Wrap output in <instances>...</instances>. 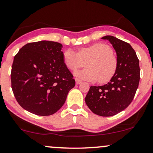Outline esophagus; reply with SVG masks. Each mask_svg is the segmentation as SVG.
<instances>
[{"instance_id":"1","label":"esophagus","mask_w":153,"mask_h":153,"mask_svg":"<svg viewBox=\"0 0 153 153\" xmlns=\"http://www.w3.org/2000/svg\"><path fill=\"white\" fill-rule=\"evenodd\" d=\"M75 81H76V84H80L81 83V81L78 78H75Z\"/></svg>"}]
</instances>
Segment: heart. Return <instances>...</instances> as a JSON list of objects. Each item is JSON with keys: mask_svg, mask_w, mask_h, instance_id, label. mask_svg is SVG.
<instances>
[{"mask_svg": "<svg viewBox=\"0 0 153 153\" xmlns=\"http://www.w3.org/2000/svg\"><path fill=\"white\" fill-rule=\"evenodd\" d=\"M63 62L70 70H76L86 62V69L79 70L74 74L87 81L106 83L115 74L117 69V59L113 54L112 49L105 43H95L87 47L80 48L75 52L67 49L63 53Z\"/></svg>", "mask_w": 153, "mask_h": 153, "instance_id": "1", "label": "heart"}]
</instances>
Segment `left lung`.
<instances>
[{"label": "left lung", "instance_id": "8db88e82", "mask_svg": "<svg viewBox=\"0 0 153 153\" xmlns=\"http://www.w3.org/2000/svg\"><path fill=\"white\" fill-rule=\"evenodd\" d=\"M117 53V69L108 84L91 86L86 98L87 106L99 116L110 117L122 112L134 99L140 81L139 59L129 43L105 36Z\"/></svg>", "mask_w": 153, "mask_h": 153}]
</instances>
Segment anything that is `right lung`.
I'll return each mask as SVG.
<instances>
[{
    "label": "right lung",
    "mask_w": 153,
    "mask_h": 153,
    "mask_svg": "<svg viewBox=\"0 0 153 153\" xmlns=\"http://www.w3.org/2000/svg\"><path fill=\"white\" fill-rule=\"evenodd\" d=\"M62 45L41 41L24 45L14 57L11 87L25 110L40 116L62 108L75 80L63 62Z\"/></svg>",
    "instance_id": "add662e5"
}]
</instances>
